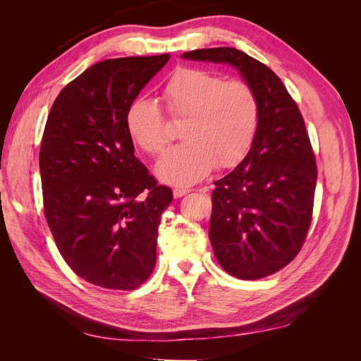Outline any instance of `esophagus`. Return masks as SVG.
I'll list each match as a JSON object with an SVG mask.
<instances>
[{
  "mask_svg": "<svg viewBox=\"0 0 361 361\" xmlns=\"http://www.w3.org/2000/svg\"><path fill=\"white\" fill-rule=\"evenodd\" d=\"M188 192H190V190H187V188H174L173 190L174 199H180V197H183L185 194H188Z\"/></svg>",
  "mask_w": 361,
  "mask_h": 361,
  "instance_id": "1",
  "label": "esophagus"
}]
</instances>
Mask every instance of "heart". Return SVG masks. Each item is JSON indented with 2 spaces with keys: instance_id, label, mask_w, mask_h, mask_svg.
I'll use <instances>...</instances> for the list:
<instances>
[{
  "instance_id": "1",
  "label": "heart",
  "mask_w": 361,
  "mask_h": 361,
  "mask_svg": "<svg viewBox=\"0 0 361 361\" xmlns=\"http://www.w3.org/2000/svg\"><path fill=\"white\" fill-rule=\"evenodd\" d=\"M162 99L173 120H182V145L173 147L155 167L161 182L188 187L215 166L235 167L257 134L260 105L243 81H224L197 68H178L164 84ZM130 140L147 154H159L169 143L166 120L155 102L137 97L125 116Z\"/></svg>"
}]
</instances>
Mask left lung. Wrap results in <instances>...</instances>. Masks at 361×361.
I'll return each instance as SVG.
<instances>
[{"label":"left lung","mask_w":361,"mask_h":361,"mask_svg":"<svg viewBox=\"0 0 361 361\" xmlns=\"http://www.w3.org/2000/svg\"><path fill=\"white\" fill-rule=\"evenodd\" d=\"M180 57L228 64L257 96L253 145L215 182L209 239L231 276L256 280L274 274L298 255L312 221L318 171L304 118L279 76L243 51L206 48Z\"/></svg>","instance_id":"8db88e82"}]
</instances>
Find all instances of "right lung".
I'll return each instance as SVG.
<instances>
[{"instance_id": "add662e5", "label": "right lung", "mask_w": 361, "mask_h": 361, "mask_svg": "<svg viewBox=\"0 0 361 361\" xmlns=\"http://www.w3.org/2000/svg\"><path fill=\"white\" fill-rule=\"evenodd\" d=\"M169 54L93 64L54 102L39 167L51 233L76 276L104 289L133 290L157 262L169 187L134 155L125 116Z\"/></svg>"}]
</instances>
